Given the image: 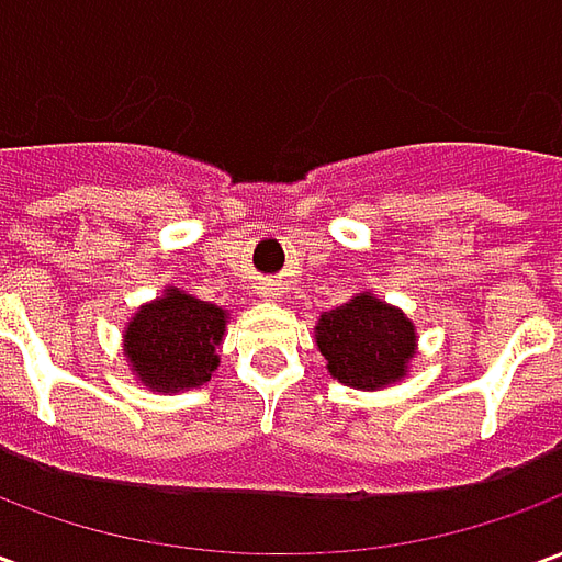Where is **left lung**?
Masks as SVG:
<instances>
[{
  "instance_id": "left-lung-1",
  "label": "left lung",
  "mask_w": 562,
  "mask_h": 562,
  "mask_svg": "<svg viewBox=\"0 0 562 562\" xmlns=\"http://www.w3.org/2000/svg\"><path fill=\"white\" fill-rule=\"evenodd\" d=\"M316 346L337 382L358 391H382L409 376L418 330L401 306L361 292L318 316Z\"/></svg>"
}]
</instances>
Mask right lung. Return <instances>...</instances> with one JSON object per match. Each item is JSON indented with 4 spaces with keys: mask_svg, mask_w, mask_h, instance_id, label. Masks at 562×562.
Instances as JSON below:
<instances>
[{
    "mask_svg": "<svg viewBox=\"0 0 562 562\" xmlns=\"http://www.w3.org/2000/svg\"><path fill=\"white\" fill-rule=\"evenodd\" d=\"M228 310L165 285L159 297L140 304L123 330V358L132 376L156 394L204 385L220 367L216 349L225 337Z\"/></svg>",
    "mask_w": 562,
    "mask_h": 562,
    "instance_id": "right-lung-1",
    "label": "right lung"
}]
</instances>
